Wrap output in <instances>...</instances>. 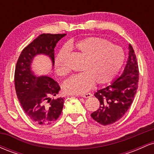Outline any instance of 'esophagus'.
<instances>
[{"instance_id": "obj_1", "label": "esophagus", "mask_w": 154, "mask_h": 154, "mask_svg": "<svg viewBox=\"0 0 154 154\" xmlns=\"http://www.w3.org/2000/svg\"><path fill=\"white\" fill-rule=\"evenodd\" d=\"M92 95H93V94H92V93H86V94H84V95H81V96L83 97V98H90V97H91Z\"/></svg>"}]
</instances>
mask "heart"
Instances as JSON below:
<instances>
[{
    "label": "heart",
    "mask_w": 154,
    "mask_h": 154,
    "mask_svg": "<svg viewBox=\"0 0 154 154\" xmlns=\"http://www.w3.org/2000/svg\"><path fill=\"white\" fill-rule=\"evenodd\" d=\"M68 48H74L84 61L79 69L82 72L63 83V90L67 94L81 95L89 91L95 82L98 85L111 82L125 61V53L119 45L99 37H88L59 51L54 60L55 69L59 76H65L68 72L61 61V56L69 53Z\"/></svg>",
    "instance_id": "heart-1"
}]
</instances>
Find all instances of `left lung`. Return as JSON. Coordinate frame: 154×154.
Here are the masks:
<instances>
[{"label": "left lung", "instance_id": "obj_1", "mask_svg": "<svg viewBox=\"0 0 154 154\" xmlns=\"http://www.w3.org/2000/svg\"><path fill=\"white\" fill-rule=\"evenodd\" d=\"M138 64L132 45H129V56L123 73L109 85L98 90L94 95L100 107L91 114L95 121L108 125L125 115L133 101L139 79Z\"/></svg>", "mask_w": 154, "mask_h": 154}]
</instances>
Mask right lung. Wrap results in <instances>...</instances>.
I'll list each match as a JSON object with an SVG mask.
<instances>
[{
  "label": "right lung",
  "mask_w": 154,
  "mask_h": 154,
  "mask_svg": "<svg viewBox=\"0 0 154 154\" xmlns=\"http://www.w3.org/2000/svg\"><path fill=\"white\" fill-rule=\"evenodd\" d=\"M66 34H42L24 48L15 68L14 82L17 98L25 114L40 125L54 123L61 115L64 98H52L60 91L57 82L49 76H39L32 70L37 55L48 56L54 65V48Z\"/></svg>",
  "instance_id": "right-lung-1"
}]
</instances>
